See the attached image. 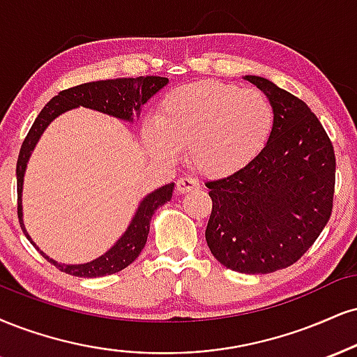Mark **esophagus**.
<instances>
[{"mask_svg": "<svg viewBox=\"0 0 357 357\" xmlns=\"http://www.w3.org/2000/svg\"><path fill=\"white\" fill-rule=\"evenodd\" d=\"M197 188H199V183L192 178H179L178 183H176V190H178V192H181V195L195 191Z\"/></svg>", "mask_w": 357, "mask_h": 357, "instance_id": "esophagus-1", "label": "esophagus"}]
</instances>
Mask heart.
<instances>
[{
	"label": "heart",
	"instance_id": "1",
	"mask_svg": "<svg viewBox=\"0 0 357 357\" xmlns=\"http://www.w3.org/2000/svg\"><path fill=\"white\" fill-rule=\"evenodd\" d=\"M273 126L274 108L263 91L201 81L162 98L158 121L144 124L143 139L158 160L173 162L186 151L197 173L227 178L259 156Z\"/></svg>",
	"mask_w": 357,
	"mask_h": 357
}]
</instances>
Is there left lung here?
Masks as SVG:
<instances>
[{"label":"left lung","mask_w":357,"mask_h":357,"mask_svg":"<svg viewBox=\"0 0 357 357\" xmlns=\"http://www.w3.org/2000/svg\"><path fill=\"white\" fill-rule=\"evenodd\" d=\"M243 78L271 101L273 132L244 169L206 183L213 199L206 243L226 268L268 274L294 264L328 225L336 158L306 102L261 76Z\"/></svg>","instance_id":"1"}]
</instances>
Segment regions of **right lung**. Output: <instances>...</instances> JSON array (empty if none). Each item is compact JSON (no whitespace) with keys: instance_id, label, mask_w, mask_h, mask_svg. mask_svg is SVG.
Segmentation results:
<instances>
[{"instance_id":"add662e5","label":"right lung","mask_w":357,"mask_h":357,"mask_svg":"<svg viewBox=\"0 0 357 357\" xmlns=\"http://www.w3.org/2000/svg\"><path fill=\"white\" fill-rule=\"evenodd\" d=\"M167 83H169V79L161 78V76H139V78H118L84 83L58 93V96H54L53 100L41 109L38 118L34 119L31 130H29L28 136L24 137L23 144H21L18 162H16V179H18V218L21 229H23L28 241L40 251V255H43V257H46L51 264L56 266L59 271L78 278H101L128 268V266L139 256V252L143 251L146 239H148L149 234V222H151L154 211H156L158 208H161L162 204H166L167 201H171V197H173L174 183L165 184V186L148 192V195L139 201L135 214H132L130 225H128L126 229L123 231V234L116 239V243L108 249V251L102 252V255L98 256L96 259L81 264L58 263V261L50 257L48 255H45V252L36 246V243L33 241V238L26 231V226H24L23 220L24 174H26L29 158H31L38 141L41 139L43 132L46 131V128H48L58 116L68 113V111L71 109L79 108V106L93 111H100V113L108 114L111 118L119 119V121L132 124L135 119H139L141 108H143L144 102L151 96H154L160 89L165 88Z\"/></svg>"}]
</instances>
